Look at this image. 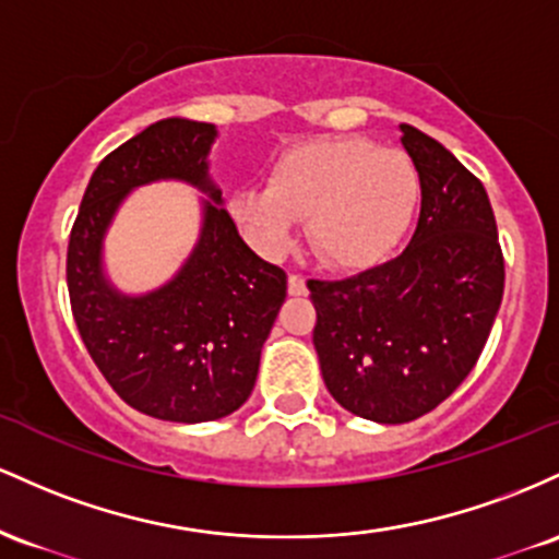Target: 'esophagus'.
<instances>
[{"mask_svg":"<svg viewBox=\"0 0 559 559\" xmlns=\"http://www.w3.org/2000/svg\"><path fill=\"white\" fill-rule=\"evenodd\" d=\"M287 293H290V296H304L306 280L300 277V274H290V277H287Z\"/></svg>","mask_w":559,"mask_h":559,"instance_id":"1","label":"esophagus"}]
</instances>
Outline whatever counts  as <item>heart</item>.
<instances>
[{
    "instance_id": "1",
    "label": "heart",
    "mask_w": 559,
    "mask_h": 559,
    "mask_svg": "<svg viewBox=\"0 0 559 559\" xmlns=\"http://www.w3.org/2000/svg\"><path fill=\"white\" fill-rule=\"evenodd\" d=\"M419 195L423 177L412 155L367 136H343L282 153L266 187L235 192L229 213L263 255L285 253L300 218H309L313 253L328 266L361 272L404 242Z\"/></svg>"
}]
</instances>
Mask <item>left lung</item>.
<instances>
[{
  "instance_id": "8db88e82",
  "label": "left lung",
  "mask_w": 559,
  "mask_h": 559,
  "mask_svg": "<svg viewBox=\"0 0 559 559\" xmlns=\"http://www.w3.org/2000/svg\"><path fill=\"white\" fill-rule=\"evenodd\" d=\"M423 177V209L401 255L356 277L309 280L313 348L332 399L401 425L428 415L473 372L504 293L486 187L423 131L401 123Z\"/></svg>"
}]
</instances>
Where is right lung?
<instances>
[{
    "mask_svg": "<svg viewBox=\"0 0 559 559\" xmlns=\"http://www.w3.org/2000/svg\"><path fill=\"white\" fill-rule=\"evenodd\" d=\"M213 136V123L166 118L105 155L68 240V296L92 361L129 406L168 423H209L246 404L287 298V274L259 259L222 209L205 163ZM155 178H185L212 200L178 277L129 299L98 269L102 235L126 192Z\"/></svg>",
    "mask_w": 559,
    "mask_h": 559,
    "instance_id": "right-lung-1",
    "label": "right lung"
}]
</instances>
